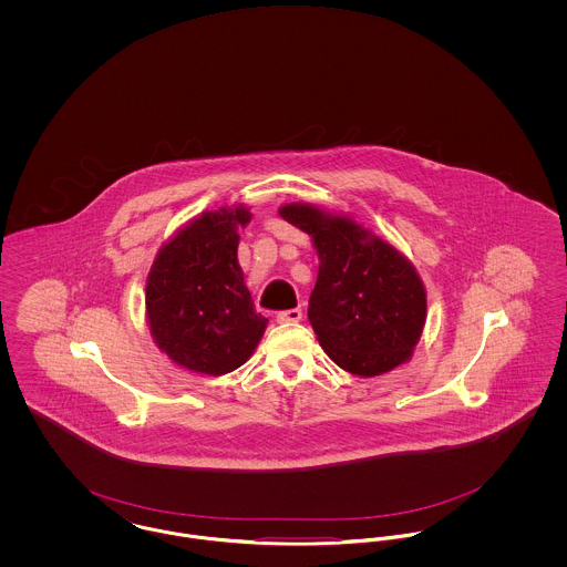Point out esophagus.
Returning <instances> with one entry per match:
<instances>
[{"mask_svg": "<svg viewBox=\"0 0 567 567\" xmlns=\"http://www.w3.org/2000/svg\"><path fill=\"white\" fill-rule=\"evenodd\" d=\"M276 321L280 324L299 323V321H301V310H299V308H291V310L278 312Z\"/></svg>", "mask_w": 567, "mask_h": 567, "instance_id": "1", "label": "esophagus"}]
</instances>
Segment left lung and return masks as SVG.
Returning a JSON list of instances; mask_svg holds the SVG:
<instances>
[{
	"label": "left lung",
	"mask_w": 567,
	"mask_h": 567,
	"mask_svg": "<svg viewBox=\"0 0 567 567\" xmlns=\"http://www.w3.org/2000/svg\"><path fill=\"white\" fill-rule=\"evenodd\" d=\"M278 213L317 248L308 319L329 359L361 378L405 363L427 319V291L410 259L352 216L312 204H285Z\"/></svg>",
	"instance_id": "8db88e82"
}]
</instances>
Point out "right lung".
I'll return each mask as SVG.
<instances>
[{"label": "right lung", "instance_id": "add662e5", "mask_svg": "<svg viewBox=\"0 0 567 567\" xmlns=\"http://www.w3.org/2000/svg\"><path fill=\"white\" fill-rule=\"evenodd\" d=\"M246 206L206 210L163 244L146 278V323L176 365L223 377L250 359L268 319L255 310L238 261Z\"/></svg>", "mask_w": 567, "mask_h": 567}]
</instances>
